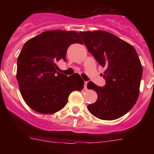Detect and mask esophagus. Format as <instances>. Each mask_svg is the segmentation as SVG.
<instances>
[{
    "label": "esophagus",
    "mask_w": 154,
    "mask_h": 154,
    "mask_svg": "<svg viewBox=\"0 0 154 154\" xmlns=\"http://www.w3.org/2000/svg\"><path fill=\"white\" fill-rule=\"evenodd\" d=\"M84 89H85V90L87 89V82H84Z\"/></svg>",
    "instance_id": "34e87169"
}]
</instances>
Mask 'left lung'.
<instances>
[{"mask_svg": "<svg viewBox=\"0 0 154 154\" xmlns=\"http://www.w3.org/2000/svg\"><path fill=\"white\" fill-rule=\"evenodd\" d=\"M88 51L105 69L106 85L89 82L87 88L98 95L88 110L96 117L113 120L127 113L137 103L143 68L135 48L117 36L104 31H80Z\"/></svg>", "mask_w": 154, "mask_h": 154, "instance_id": "left-lung-1", "label": "left lung"}]
</instances>
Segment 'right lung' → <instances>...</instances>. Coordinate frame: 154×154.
Returning a JSON list of instances; mask_svg holds the SVG:
<instances>
[{
    "mask_svg": "<svg viewBox=\"0 0 154 154\" xmlns=\"http://www.w3.org/2000/svg\"><path fill=\"white\" fill-rule=\"evenodd\" d=\"M82 44L75 31H46L23 46L17 62V80L25 103L40 113H55L65 107L72 91L83 89L84 81L77 73L68 77L58 72L56 62H66L72 44Z\"/></svg>",
    "mask_w": 154,
    "mask_h": 154,
    "instance_id": "right-lung-1",
    "label": "right lung"
}]
</instances>
